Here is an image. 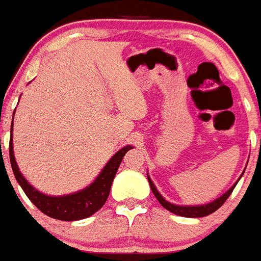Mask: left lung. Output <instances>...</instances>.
<instances>
[{
    "label": "left lung",
    "mask_w": 261,
    "mask_h": 261,
    "mask_svg": "<svg viewBox=\"0 0 261 261\" xmlns=\"http://www.w3.org/2000/svg\"><path fill=\"white\" fill-rule=\"evenodd\" d=\"M245 172V171H244ZM242 172V174H244ZM241 174V176H242ZM240 176V177H241ZM147 179H148V182H149V187H151V190L152 193L154 194V197L157 198V200L160 202V204L162 205V207L165 208V210L170 211L171 213H174V215H177V216H181V217H188V218H199V217H205V216L211 215V213L216 212V211L218 210L219 207H221L222 204H223L224 202L227 200V198L231 195L232 190L234 189V187H236V184L239 182V180H237L236 182H234L233 185H232L231 188H229L228 190H227L226 193H224L223 195H221V197L217 198L216 200H213V202L208 203V204H202V205H176V204H172V203L167 202L166 199H165L164 197H162L161 194L159 193V190L156 189V187H154V184L152 182V180L149 179V176H147Z\"/></svg>",
    "instance_id": "obj_1"
}]
</instances>
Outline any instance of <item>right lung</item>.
Returning <instances> with one entry per match:
<instances>
[{"label":"right lung","instance_id":"obj_1","mask_svg":"<svg viewBox=\"0 0 261 261\" xmlns=\"http://www.w3.org/2000/svg\"><path fill=\"white\" fill-rule=\"evenodd\" d=\"M14 122V119H12ZM132 146H125L117 152L112 159L108 161L99 176L91 182L87 188L72 194L62 195V197H51L40 193L34 187L29 184L27 179L20 172L19 166L15 161L14 144H12V127L10 134V161H11L12 171L20 187L22 188L27 197L32 200L33 204L42 211L44 215L51 218L61 219V221H79L96 213L107 202L109 197L110 188L113 180L117 174L123 157Z\"/></svg>","mask_w":261,"mask_h":261}]
</instances>
